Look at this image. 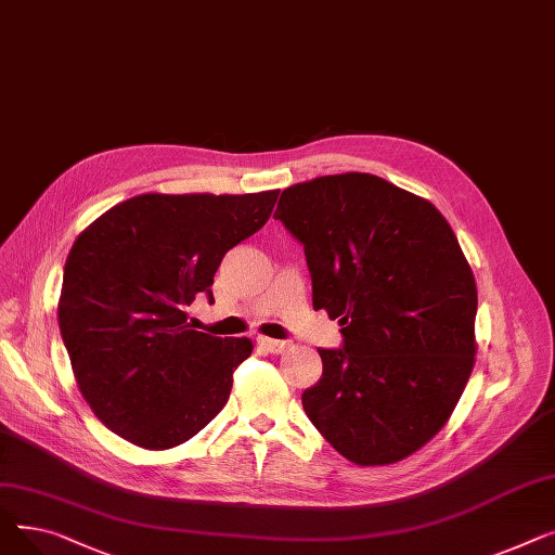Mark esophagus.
Returning a JSON list of instances; mask_svg holds the SVG:
<instances>
[{"instance_id":"obj_1","label":"esophagus","mask_w":555,"mask_h":555,"mask_svg":"<svg viewBox=\"0 0 555 555\" xmlns=\"http://www.w3.org/2000/svg\"><path fill=\"white\" fill-rule=\"evenodd\" d=\"M258 346H260V348H266L268 353L279 356V353H285V351H287V348H289V341L270 339V337H258Z\"/></svg>"}]
</instances>
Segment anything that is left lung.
<instances>
[{
	"label": "left lung",
	"mask_w": 555,
	"mask_h": 555,
	"mask_svg": "<svg viewBox=\"0 0 555 555\" xmlns=\"http://www.w3.org/2000/svg\"><path fill=\"white\" fill-rule=\"evenodd\" d=\"M274 220L304 245L312 306L341 348L304 391L310 423L348 461L385 465L436 436L475 366L477 285L448 220L369 172L281 193Z\"/></svg>",
	"instance_id": "8db88e82"
}]
</instances>
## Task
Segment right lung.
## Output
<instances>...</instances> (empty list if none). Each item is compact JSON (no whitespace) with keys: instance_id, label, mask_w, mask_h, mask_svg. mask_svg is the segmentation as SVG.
I'll list each match as a JSON object with an SVG mask.
<instances>
[{"instance_id":"add662e5","label":"right lung","mask_w":555,"mask_h":555,"mask_svg":"<svg viewBox=\"0 0 555 555\" xmlns=\"http://www.w3.org/2000/svg\"><path fill=\"white\" fill-rule=\"evenodd\" d=\"M279 191L143 193L76 238L57 324L78 389L121 439L168 450L222 410L247 337L193 331L186 308L207 295L224 254L268 222Z\"/></svg>"}]
</instances>
